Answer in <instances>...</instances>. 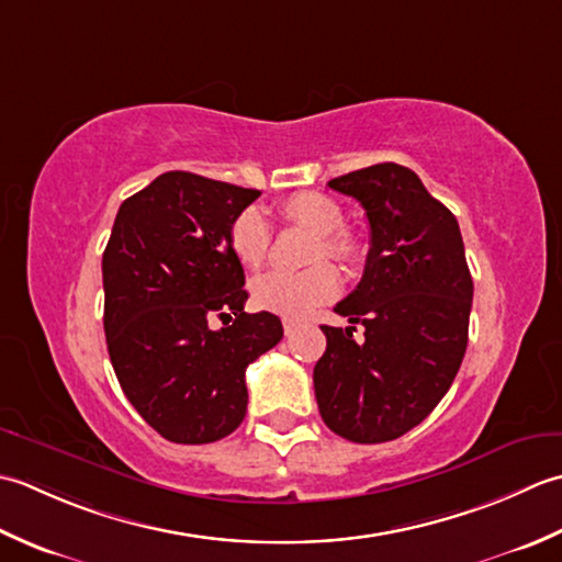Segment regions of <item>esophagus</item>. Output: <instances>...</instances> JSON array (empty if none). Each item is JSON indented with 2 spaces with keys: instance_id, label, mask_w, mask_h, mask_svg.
Returning <instances> with one entry per match:
<instances>
[{
  "instance_id": "obj_1",
  "label": "esophagus",
  "mask_w": 562,
  "mask_h": 562,
  "mask_svg": "<svg viewBox=\"0 0 562 562\" xmlns=\"http://www.w3.org/2000/svg\"><path fill=\"white\" fill-rule=\"evenodd\" d=\"M295 327H297V323H295V319H289V317H285V319H283V331H285V337H289V335H293V331H295Z\"/></svg>"
}]
</instances>
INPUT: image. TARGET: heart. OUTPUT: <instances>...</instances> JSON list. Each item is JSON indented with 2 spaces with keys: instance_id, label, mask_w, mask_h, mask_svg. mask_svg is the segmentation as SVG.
Listing matches in <instances>:
<instances>
[{
  "instance_id": "heart-1",
  "label": "heart",
  "mask_w": 562,
  "mask_h": 562,
  "mask_svg": "<svg viewBox=\"0 0 562 562\" xmlns=\"http://www.w3.org/2000/svg\"><path fill=\"white\" fill-rule=\"evenodd\" d=\"M279 213L283 221L303 225L307 231L317 233L319 243L313 249V261L325 257L347 261L357 251L351 239L339 231L341 223H345V213H341L339 203L325 196V193H293V196L279 205ZM269 245L271 225L267 213L259 205H247L245 211L237 213L231 225V247L235 257L245 267H259L267 259ZM337 291L339 277L329 265H317L305 271H267L249 285L251 303L259 311L293 319L311 315L317 305L329 301Z\"/></svg>"
}]
</instances>
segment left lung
I'll use <instances>...</instances> for the list:
<instances>
[{
  "label": "left lung",
  "instance_id": "8db88e82",
  "mask_svg": "<svg viewBox=\"0 0 562 562\" xmlns=\"http://www.w3.org/2000/svg\"><path fill=\"white\" fill-rule=\"evenodd\" d=\"M329 189L357 199L371 227L363 277L327 327L313 383L325 425L353 443H383L417 427L449 391L468 347L473 279L456 215L415 171L383 162ZM353 324L367 327L363 346Z\"/></svg>",
  "mask_w": 562,
  "mask_h": 562
}]
</instances>
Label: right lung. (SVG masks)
Here are the masks:
<instances>
[{
	"label": "right lung",
	"mask_w": 562,
	"mask_h": 562,
	"mask_svg": "<svg viewBox=\"0 0 562 562\" xmlns=\"http://www.w3.org/2000/svg\"><path fill=\"white\" fill-rule=\"evenodd\" d=\"M259 193L165 171L113 223L101 259L109 357L137 415L167 441L211 443L243 425L247 366L283 337L277 315L245 313L231 247L233 221Z\"/></svg>",
	"instance_id": "1"
}]
</instances>
